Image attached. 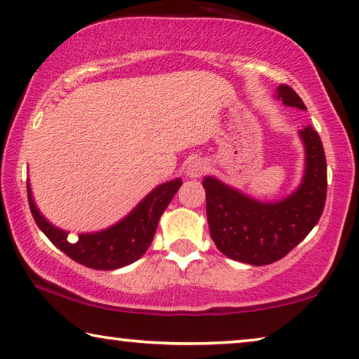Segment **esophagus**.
<instances>
[{
	"label": "esophagus",
	"instance_id": "34e87169",
	"mask_svg": "<svg viewBox=\"0 0 359 359\" xmlns=\"http://www.w3.org/2000/svg\"><path fill=\"white\" fill-rule=\"evenodd\" d=\"M207 170V163L202 161V158H191L187 161L184 167V173L189 176V178H201L203 172Z\"/></svg>",
	"mask_w": 359,
	"mask_h": 359
}]
</instances>
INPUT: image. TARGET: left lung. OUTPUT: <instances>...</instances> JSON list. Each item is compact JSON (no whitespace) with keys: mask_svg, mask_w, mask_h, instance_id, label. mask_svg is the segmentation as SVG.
<instances>
[{"mask_svg":"<svg viewBox=\"0 0 359 359\" xmlns=\"http://www.w3.org/2000/svg\"><path fill=\"white\" fill-rule=\"evenodd\" d=\"M274 97L284 106L306 110L300 96L279 85ZM305 147L300 184L278 201H260L215 176L202 181L207 222L218 250L231 260L263 266L299 245L321 218L326 203L327 165L321 137L311 125L299 131Z\"/></svg>","mask_w":359,"mask_h":359,"instance_id":"obj_1","label":"left lung"}]
</instances>
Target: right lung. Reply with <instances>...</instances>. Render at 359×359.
Masks as SVG:
<instances>
[{
  "label": "right lung",
  "mask_w": 359,
  "mask_h": 359,
  "mask_svg": "<svg viewBox=\"0 0 359 359\" xmlns=\"http://www.w3.org/2000/svg\"><path fill=\"white\" fill-rule=\"evenodd\" d=\"M181 184V178L158 184L117 223L95 233H81L79 239H69V231L57 228L45 218L36 207L29 180L27 194L33 219L59 250L86 268L110 271L135 263L144 255L156 234L158 219Z\"/></svg>",
  "instance_id": "add662e5"
}]
</instances>
